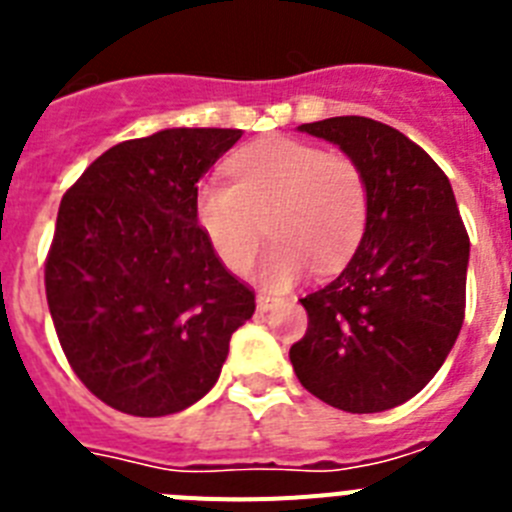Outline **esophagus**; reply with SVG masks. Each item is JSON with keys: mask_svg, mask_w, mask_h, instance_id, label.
I'll return each mask as SVG.
<instances>
[{"mask_svg": "<svg viewBox=\"0 0 512 512\" xmlns=\"http://www.w3.org/2000/svg\"><path fill=\"white\" fill-rule=\"evenodd\" d=\"M279 302H282V300H279V297H271V295H259V297H256V307H259L261 312H269L271 307H277Z\"/></svg>", "mask_w": 512, "mask_h": 512, "instance_id": "esophagus-1", "label": "esophagus"}]
</instances>
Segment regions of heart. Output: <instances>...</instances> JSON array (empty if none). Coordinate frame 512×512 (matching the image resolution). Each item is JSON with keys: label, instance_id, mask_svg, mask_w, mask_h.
Listing matches in <instances>:
<instances>
[{"label": "heart", "instance_id": "obj_1", "mask_svg": "<svg viewBox=\"0 0 512 512\" xmlns=\"http://www.w3.org/2000/svg\"><path fill=\"white\" fill-rule=\"evenodd\" d=\"M230 176L194 192V212L228 269L243 271L264 238H274L259 266L261 284L284 289L315 264L333 271L351 256L366 223L359 166L305 140L269 135L230 158Z\"/></svg>", "mask_w": 512, "mask_h": 512}]
</instances>
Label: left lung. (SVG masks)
Listing matches in <instances>:
<instances>
[{
  "label": "left lung",
  "instance_id": "1",
  "mask_svg": "<svg viewBox=\"0 0 512 512\" xmlns=\"http://www.w3.org/2000/svg\"><path fill=\"white\" fill-rule=\"evenodd\" d=\"M300 133L341 148L366 184V223L346 269L302 297L307 333L289 361L307 392L382 413L436 377L464 323L469 235L449 176L400 130L328 117Z\"/></svg>",
  "mask_w": 512,
  "mask_h": 512
}]
</instances>
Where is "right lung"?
<instances>
[{"label":"right lung","instance_id":"add662e5","mask_svg":"<svg viewBox=\"0 0 512 512\" xmlns=\"http://www.w3.org/2000/svg\"><path fill=\"white\" fill-rule=\"evenodd\" d=\"M243 130L166 128L89 166L58 207L45 297L76 377L120 413H182L215 387L256 302L197 225L194 192Z\"/></svg>","mask_w":512,"mask_h":512}]
</instances>
